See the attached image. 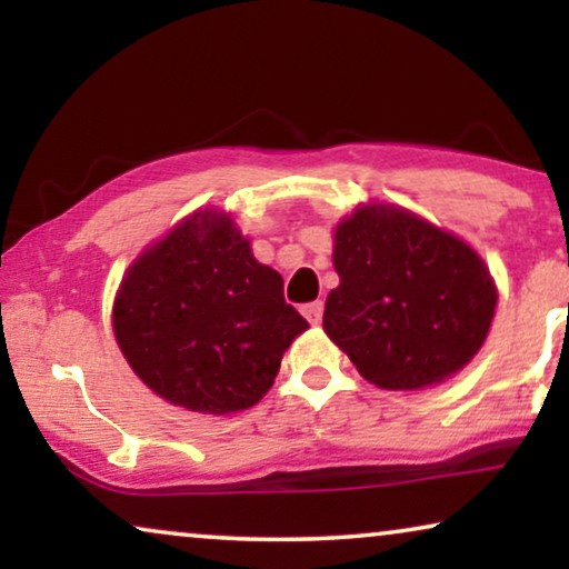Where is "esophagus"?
<instances>
[{
    "label": "esophagus",
    "mask_w": 569,
    "mask_h": 569,
    "mask_svg": "<svg viewBox=\"0 0 569 569\" xmlns=\"http://www.w3.org/2000/svg\"><path fill=\"white\" fill-rule=\"evenodd\" d=\"M322 312H325V305H322V301H312V305H305V307H301V315H305L307 320L312 322V325H317V322L322 320Z\"/></svg>",
    "instance_id": "esophagus-1"
}]
</instances>
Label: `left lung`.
<instances>
[{"instance_id": "1", "label": "left lung", "mask_w": 569, "mask_h": 569, "mask_svg": "<svg viewBox=\"0 0 569 569\" xmlns=\"http://www.w3.org/2000/svg\"><path fill=\"white\" fill-rule=\"evenodd\" d=\"M338 289L322 328L363 380L385 390L445 382L479 353L497 289L466 241L392 206H363L338 223Z\"/></svg>"}]
</instances>
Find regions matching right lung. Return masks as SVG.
<instances>
[{"label":"right lung","instance_id":"obj_1","mask_svg":"<svg viewBox=\"0 0 569 569\" xmlns=\"http://www.w3.org/2000/svg\"><path fill=\"white\" fill-rule=\"evenodd\" d=\"M307 328L286 305L283 278L218 210L189 216L146 249L113 301V336L132 372L197 413L254 406Z\"/></svg>","mask_w":569,"mask_h":569}]
</instances>
